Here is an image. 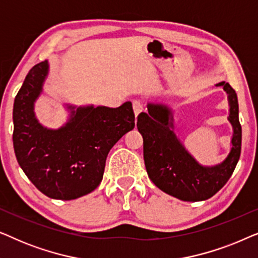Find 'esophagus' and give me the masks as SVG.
Returning <instances> with one entry per match:
<instances>
[{"instance_id":"obj_1","label":"esophagus","mask_w":258,"mask_h":258,"mask_svg":"<svg viewBox=\"0 0 258 258\" xmlns=\"http://www.w3.org/2000/svg\"><path fill=\"white\" fill-rule=\"evenodd\" d=\"M133 109H134V112H135V117L136 118H137V116L141 114V112L144 111L143 104L141 103L140 101H134L133 102Z\"/></svg>"}]
</instances>
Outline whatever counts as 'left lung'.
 I'll use <instances>...</instances> for the list:
<instances>
[{
  "instance_id": "obj_1",
  "label": "left lung",
  "mask_w": 258,
  "mask_h": 258,
  "mask_svg": "<svg viewBox=\"0 0 258 258\" xmlns=\"http://www.w3.org/2000/svg\"><path fill=\"white\" fill-rule=\"evenodd\" d=\"M216 86L223 87L228 95V121L232 126L230 153L216 165L200 164L185 149L174 133V112L167 104L148 103V112L137 117L148 176L162 191L185 202L213 197L231 177L241 155L237 95L229 83L220 82Z\"/></svg>"
}]
</instances>
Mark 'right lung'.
Listing matches in <instances>:
<instances>
[{"mask_svg": "<svg viewBox=\"0 0 258 258\" xmlns=\"http://www.w3.org/2000/svg\"><path fill=\"white\" fill-rule=\"evenodd\" d=\"M48 61L29 70L14 102V150L31 183L54 200H75L100 185L109 151L135 128L132 102L118 108L66 104L69 118L58 129L42 125L35 102L43 91Z\"/></svg>", "mask_w": 258, "mask_h": 258, "instance_id": "obj_1", "label": "right lung"}]
</instances>
